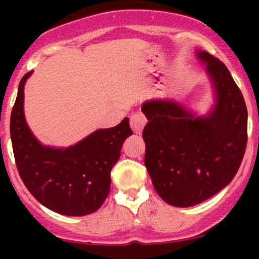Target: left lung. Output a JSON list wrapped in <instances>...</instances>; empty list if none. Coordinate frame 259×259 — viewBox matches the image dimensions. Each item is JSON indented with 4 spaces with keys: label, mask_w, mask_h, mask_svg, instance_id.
Returning a JSON list of instances; mask_svg holds the SVG:
<instances>
[{
    "label": "left lung",
    "mask_w": 259,
    "mask_h": 259,
    "mask_svg": "<svg viewBox=\"0 0 259 259\" xmlns=\"http://www.w3.org/2000/svg\"><path fill=\"white\" fill-rule=\"evenodd\" d=\"M32 72L20 80L10 116L11 144L20 179L32 196L53 211L67 217L92 214L109 194L107 168L111 159L120 155L123 141L132 135L130 119L97 130L68 148L42 145L24 116V84Z\"/></svg>",
    "instance_id": "obj_1"
}]
</instances>
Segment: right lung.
Here are the masks:
<instances>
[{
	"instance_id": "right-lung-1",
	"label": "right lung",
	"mask_w": 259,
	"mask_h": 259,
	"mask_svg": "<svg viewBox=\"0 0 259 259\" xmlns=\"http://www.w3.org/2000/svg\"><path fill=\"white\" fill-rule=\"evenodd\" d=\"M207 70L215 75L209 62ZM215 79L217 105L205 118L174 102H158L145 113V164L155 192L172 206H193L221 192L236 175L245 153L244 97L227 70Z\"/></svg>"
}]
</instances>
